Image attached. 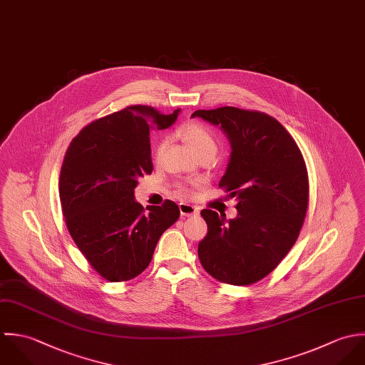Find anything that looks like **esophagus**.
Segmentation results:
<instances>
[{"instance_id": "esophagus-1", "label": "esophagus", "mask_w": 365, "mask_h": 365, "mask_svg": "<svg viewBox=\"0 0 365 365\" xmlns=\"http://www.w3.org/2000/svg\"><path fill=\"white\" fill-rule=\"evenodd\" d=\"M179 210H180V215L186 216V217L196 216L199 213V209L196 206H193V205H189V203H180L179 205Z\"/></svg>"}]
</instances>
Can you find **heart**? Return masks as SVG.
<instances>
[{"mask_svg": "<svg viewBox=\"0 0 365 365\" xmlns=\"http://www.w3.org/2000/svg\"><path fill=\"white\" fill-rule=\"evenodd\" d=\"M176 137L183 141V144L190 150L193 156H200V155H210L215 158L217 152V140L213 135V133L203 124L200 123H187L182 125L176 131ZM165 143H159L156 149H155V156L159 159L163 149H165Z\"/></svg>", "mask_w": 365, "mask_h": 365, "instance_id": "1", "label": "heart"}]
</instances>
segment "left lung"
<instances>
[{
  "label": "left lung",
  "mask_w": 365,
  "mask_h": 365,
  "mask_svg": "<svg viewBox=\"0 0 365 365\" xmlns=\"http://www.w3.org/2000/svg\"><path fill=\"white\" fill-rule=\"evenodd\" d=\"M227 135L231 153L219 186L237 202V217L205 209L207 235L199 242L203 268L230 285H250L287 257L296 242L309 203L303 156L289 133L272 117L221 107L197 110Z\"/></svg>",
  "instance_id": "1"
}]
</instances>
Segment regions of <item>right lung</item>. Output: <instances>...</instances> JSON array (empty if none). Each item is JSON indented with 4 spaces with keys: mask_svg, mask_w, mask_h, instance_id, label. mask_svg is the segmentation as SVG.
Returning <instances> with one entry per match:
<instances>
[{
    "mask_svg": "<svg viewBox=\"0 0 365 365\" xmlns=\"http://www.w3.org/2000/svg\"><path fill=\"white\" fill-rule=\"evenodd\" d=\"M179 113L127 107L84 127L66 150L59 179L65 221L77 248L110 282L138 277L163 231L179 219L176 203L148 206L146 213L134 196L153 169L149 131L170 127Z\"/></svg>",
    "mask_w": 365,
    "mask_h": 365,
    "instance_id": "add662e5",
    "label": "right lung"
}]
</instances>
